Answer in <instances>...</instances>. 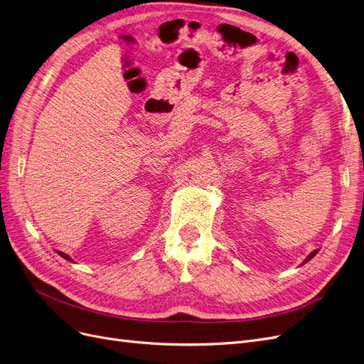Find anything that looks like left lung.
Instances as JSON below:
<instances>
[{"label":"left lung","instance_id":"left-lung-1","mask_svg":"<svg viewBox=\"0 0 364 364\" xmlns=\"http://www.w3.org/2000/svg\"><path fill=\"white\" fill-rule=\"evenodd\" d=\"M316 253H318V250H314V252H312L311 255H309V257L306 258V261H304V262H307V261H311V259H312V258L315 257V255H316Z\"/></svg>","mask_w":364,"mask_h":364}]
</instances>
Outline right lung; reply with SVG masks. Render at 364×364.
Masks as SVG:
<instances>
[{
    "label": "right lung",
    "mask_w": 364,
    "mask_h": 364,
    "mask_svg": "<svg viewBox=\"0 0 364 364\" xmlns=\"http://www.w3.org/2000/svg\"><path fill=\"white\" fill-rule=\"evenodd\" d=\"M58 255H60V257H63L64 259H67V261H72V258L69 257V255H65V253H63V252H58Z\"/></svg>",
    "instance_id": "right-lung-1"
}]
</instances>
